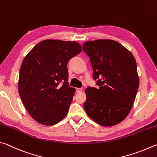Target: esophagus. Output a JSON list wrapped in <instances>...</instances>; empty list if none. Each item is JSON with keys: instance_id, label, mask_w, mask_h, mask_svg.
Returning a JSON list of instances; mask_svg holds the SVG:
<instances>
[{"instance_id": "1", "label": "esophagus", "mask_w": 157, "mask_h": 157, "mask_svg": "<svg viewBox=\"0 0 157 157\" xmlns=\"http://www.w3.org/2000/svg\"><path fill=\"white\" fill-rule=\"evenodd\" d=\"M83 91V89L82 88H76V92H81Z\"/></svg>"}]
</instances>
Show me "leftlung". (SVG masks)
I'll list each match as a JSON object with an SVG mask.
<instances>
[{"label":"left lung","instance_id":"obj_1","mask_svg":"<svg viewBox=\"0 0 157 157\" xmlns=\"http://www.w3.org/2000/svg\"><path fill=\"white\" fill-rule=\"evenodd\" d=\"M83 49L90 57L98 86L85 90V111L101 125L119 124L130 113L139 89L136 60L130 51L113 40L87 41Z\"/></svg>","mask_w":157,"mask_h":157}]
</instances>
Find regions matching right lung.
Instances as JSON below:
<instances>
[{"label":"right lung","instance_id":"1","mask_svg":"<svg viewBox=\"0 0 157 157\" xmlns=\"http://www.w3.org/2000/svg\"><path fill=\"white\" fill-rule=\"evenodd\" d=\"M81 51V45L75 41L48 39L36 45L24 58L18 93L38 123L52 125L67 114L76 90L68 86L67 64Z\"/></svg>","mask_w":157,"mask_h":157}]
</instances>
